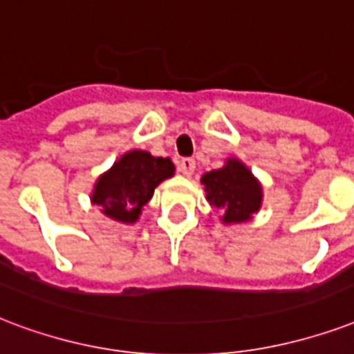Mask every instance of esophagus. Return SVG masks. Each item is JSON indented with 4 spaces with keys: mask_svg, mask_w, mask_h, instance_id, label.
<instances>
[{
    "mask_svg": "<svg viewBox=\"0 0 354 354\" xmlns=\"http://www.w3.org/2000/svg\"><path fill=\"white\" fill-rule=\"evenodd\" d=\"M178 169H180V172H182V174H185V176H191V174H193V172H195V169H196L195 159H193V158H183L182 161H180Z\"/></svg>",
    "mask_w": 354,
    "mask_h": 354,
    "instance_id": "34e87169",
    "label": "esophagus"
}]
</instances>
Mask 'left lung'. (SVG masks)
Returning a JSON list of instances; mask_svg holds the SVG:
<instances>
[{
  "mask_svg": "<svg viewBox=\"0 0 354 354\" xmlns=\"http://www.w3.org/2000/svg\"><path fill=\"white\" fill-rule=\"evenodd\" d=\"M202 183L209 206L225 213V223H243L260 207L261 187L237 159H228L223 169L206 172Z\"/></svg>",
  "mask_w": 354,
  "mask_h": 354,
  "instance_id": "8db88e82",
  "label": "left lung"
}]
</instances>
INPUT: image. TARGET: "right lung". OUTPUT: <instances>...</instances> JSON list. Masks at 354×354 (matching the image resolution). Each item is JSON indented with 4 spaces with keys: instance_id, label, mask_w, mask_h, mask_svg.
Returning a JSON list of instances; mask_svg holds the SVG:
<instances>
[{
    "instance_id": "add662e5",
    "label": "right lung",
    "mask_w": 354,
    "mask_h": 354,
    "mask_svg": "<svg viewBox=\"0 0 354 354\" xmlns=\"http://www.w3.org/2000/svg\"><path fill=\"white\" fill-rule=\"evenodd\" d=\"M174 174L169 158H153L148 152L133 150L122 156L100 178L93 193V202L102 212L120 223H133L142 206L153 195V189Z\"/></svg>"
}]
</instances>
